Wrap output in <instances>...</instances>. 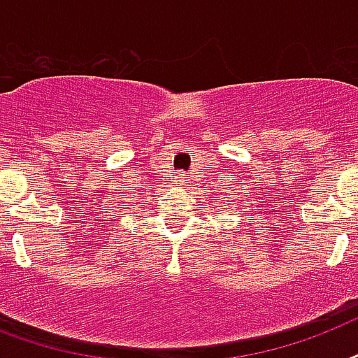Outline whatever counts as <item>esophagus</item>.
Here are the masks:
<instances>
[{"instance_id":"esophagus-1","label":"esophagus","mask_w":358,"mask_h":358,"mask_svg":"<svg viewBox=\"0 0 358 358\" xmlns=\"http://www.w3.org/2000/svg\"><path fill=\"white\" fill-rule=\"evenodd\" d=\"M176 181H179V182H181V181H187V177H185V173H182V171H181V173H177Z\"/></svg>"}]
</instances>
